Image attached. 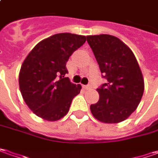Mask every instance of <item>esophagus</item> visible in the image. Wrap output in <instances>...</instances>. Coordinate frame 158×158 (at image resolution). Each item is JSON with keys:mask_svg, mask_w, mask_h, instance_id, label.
<instances>
[{"mask_svg": "<svg viewBox=\"0 0 158 158\" xmlns=\"http://www.w3.org/2000/svg\"><path fill=\"white\" fill-rule=\"evenodd\" d=\"M83 88L85 90H89L92 88V86H91V85H83Z\"/></svg>", "mask_w": 158, "mask_h": 158, "instance_id": "esophagus-1", "label": "esophagus"}]
</instances>
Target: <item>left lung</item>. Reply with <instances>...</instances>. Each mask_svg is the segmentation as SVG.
Instances as JSON below:
<instances>
[{"label": "left lung", "mask_w": 158, "mask_h": 158, "mask_svg": "<svg viewBox=\"0 0 158 158\" xmlns=\"http://www.w3.org/2000/svg\"><path fill=\"white\" fill-rule=\"evenodd\" d=\"M86 40L106 79L97 89L100 99L90 106L91 112L102 123L123 122L136 109L143 94L144 81L137 60L114 35H87Z\"/></svg>", "instance_id": "left-lung-1"}]
</instances>
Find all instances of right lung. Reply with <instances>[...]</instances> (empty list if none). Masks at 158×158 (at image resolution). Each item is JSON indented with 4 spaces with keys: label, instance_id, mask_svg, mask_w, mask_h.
Instances as JSON below:
<instances>
[{
    "label": "right lung",
    "instance_id": "add662e5",
    "mask_svg": "<svg viewBox=\"0 0 158 158\" xmlns=\"http://www.w3.org/2000/svg\"><path fill=\"white\" fill-rule=\"evenodd\" d=\"M85 35L59 33L38 43L22 64L19 86L27 106L37 116L57 121L68 113L81 89L71 83L66 63L85 44Z\"/></svg>",
    "mask_w": 158,
    "mask_h": 158
}]
</instances>
